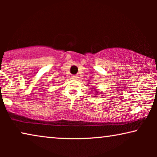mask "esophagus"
<instances>
[{
	"label": "esophagus",
	"instance_id": "esophagus-1",
	"mask_svg": "<svg viewBox=\"0 0 157 157\" xmlns=\"http://www.w3.org/2000/svg\"><path fill=\"white\" fill-rule=\"evenodd\" d=\"M78 76H76V75H75V76H72V78L74 79V80H76V79H78Z\"/></svg>",
	"mask_w": 157,
	"mask_h": 157
}]
</instances>
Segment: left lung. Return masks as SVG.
I'll return each instance as SVG.
<instances>
[{
	"mask_svg": "<svg viewBox=\"0 0 157 157\" xmlns=\"http://www.w3.org/2000/svg\"><path fill=\"white\" fill-rule=\"evenodd\" d=\"M96 89H97V88H95V89H93L94 90V93H95L94 94H95L96 96H97V95H98V94H100L101 93V92H99L98 91H97V90H96ZM95 97H96V96H95Z\"/></svg>",
	"mask_w": 157,
	"mask_h": 157,
	"instance_id": "left-lung-1",
	"label": "left lung"
}]
</instances>
